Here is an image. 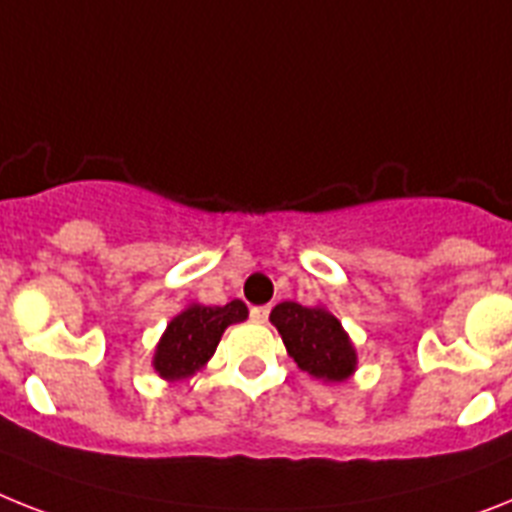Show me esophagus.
<instances>
[{"instance_id":"1","label":"esophagus","mask_w":512,"mask_h":512,"mask_svg":"<svg viewBox=\"0 0 512 512\" xmlns=\"http://www.w3.org/2000/svg\"><path fill=\"white\" fill-rule=\"evenodd\" d=\"M269 311H272L269 306H253L251 308V319H253V322H266V319H269Z\"/></svg>"}]
</instances>
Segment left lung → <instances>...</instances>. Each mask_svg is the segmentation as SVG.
<instances>
[{
	"instance_id": "8db88e82",
	"label": "left lung",
	"mask_w": 512,
	"mask_h": 512,
	"mask_svg": "<svg viewBox=\"0 0 512 512\" xmlns=\"http://www.w3.org/2000/svg\"><path fill=\"white\" fill-rule=\"evenodd\" d=\"M269 319L282 335L287 353L298 363V369L327 382H342L353 374L356 350L329 311L285 301L272 308Z\"/></svg>"
}]
</instances>
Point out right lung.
Returning a JSON list of instances; mask_svg holds the SVG:
<instances>
[{
    "instance_id": "right-lung-1",
    "label": "right lung",
    "mask_w": 512,
    "mask_h": 512,
    "mask_svg": "<svg viewBox=\"0 0 512 512\" xmlns=\"http://www.w3.org/2000/svg\"><path fill=\"white\" fill-rule=\"evenodd\" d=\"M248 308L243 301L227 306H190L177 314L164 332L154 356V369L164 379H185L214 356L219 337L230 324L243 322Z\"/></svg>"
}]
</instances>
